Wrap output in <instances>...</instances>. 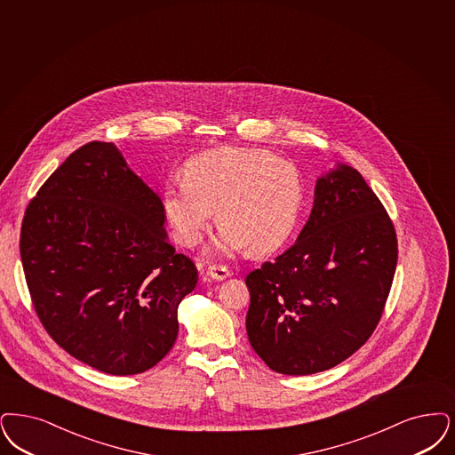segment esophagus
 <instances>
[{
	"mask_svg": "<svg viewBox=\"0 0 455 455\" xmlns=\"http://www.w3.org/2000/svg\"><path fill=\"white\" fill-rule=\"evenodd\" d=\"M206 274H208V277H212V279L223 281V279H227V277L230 275V269H228L227 266H221V264H213V266H210V267L206 269Z\"/></svg>",
	"mask_w": 455,
	"mask_h": 455,
	"instance_id": "esophagus-1",
	"label": "esophagus"
}]
</instances>
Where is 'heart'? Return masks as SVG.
<instances>
[{
	"mask_svg": "<svg viewBox=\"0 0 455 455\" xmlns=\"http://www.w3.org/2000/svg\"><path fill=\"white\" fill-rule=\"evenodd\" d=\"M303 198L294 164L266 148L221 147L188 161L184 181L165 186L164 212L184 247L200 243L217 212L220 252L267 254L292 235Z\"/></svg>",
	"mask_w": 455,
	"mask_h": 455,
	"instance_id": "b5f03b06",
	"label": "heart"
}]
</instances>
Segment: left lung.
<instances>
[{
	"mask_svg": "<svg viewBox=\"0 0 455 455\" xmlns=\"http://www.w3.org/2000/svg\"><path fill=\"white\" fill-rule=\"evenodd\" d=\"M398 262L395 225L363 176L340 165L320 178L298 240L247 274V335L288 376L344 363L381 320Z\"/></svg>",
	"mask_w": 455,
	"mask_h": 455,
	"instance_id": "obj_1",
	"label": "left lung"
}]
</instances>
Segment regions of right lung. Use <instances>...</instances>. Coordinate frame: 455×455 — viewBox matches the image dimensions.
Masks as SVG:
<instances>
[{"instance_id": "add662e5", "label": "right lung", "mask_w": 455, "mask_h": 455, "mask_svg": "<svg viewBox=\"0 0 455 455\" xmlns=\"http://www.w3.org/2000/svg\"><path fill=\"white\" fill-rule=\"evenodd\" d=\"M161 198L107 142L79 147L40 186L20 232L36 316L77 361L140 374L178 337L195 262L164 232Z\"/></svg>"}]
</instances>
